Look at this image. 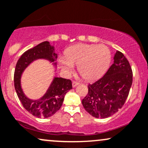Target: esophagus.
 I'll list each match as a JSON object with an SVG mask.
<instances>
[{"label": "esophagus", "instance_id": "34e87169", "mask_svg": "<svg viewBox=\"0 0 148 148\" xmlns=\"http://www.w3.org/2000/svg\"><path fill=\"white\" fill-rule=\"evenodd\" d=\"M79 84V83L78 82H76V81H74V82H72V86H73V87H75L76 86H77Z\"/></svg>", "mask_w": 148, "mask_h": 148}]
</instances>
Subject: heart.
<instances>
[{"instance_id":"obj_1","label":"heart","mask_w":148,"mask_h":148,"mask_svg":"<svg viewBox=\"0 0 148 148\" xmlns=\"http://www.w3.org/2000/svg\"><path fill=\"white\" fill-rule=\"evenodd\" d=\"M111 55L104 45L78 44L66 50L65 58L60 59V64L66 72H71L74 66L86 80H95L105 72L110 64Z\"/></svg>"}]
</instances>
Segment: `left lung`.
Wrapping results in <instances>:
<instances>
[{
  "mask_svg": "<svg viewBox=\"0 0 148 148\" xmlns=\"http://www.w3.org/2000/svg\"><path fill=\"white\" fill-rule=\"evenodd\" d=\"M114 63L96 82L88 85V92L82 100L84 109L95 118L109 117L124 105L133 82V71L129 60L116 51Z\"/></svg>",
  "mask_w": 148,
  "mask_h": 148,
  "instance_id": "1",
  "label": "left lung"
}]
</instances>
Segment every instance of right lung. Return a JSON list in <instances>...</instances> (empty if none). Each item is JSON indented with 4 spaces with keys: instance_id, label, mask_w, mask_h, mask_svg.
Segmentation results:
<instances>
[{
    "instance_id": "1",
    "label": "right lung",
    "mask_w": 148,
    "mask_h": 148,
    "mask_svg": "<svg viewBox=\"0 0 148 148\" xmlns=\"http://www.w3.org/2000/svg\"><path fill=\"white\" fill-rule=\"evenodd\" d=\"M57 58L54 48L50 46L49 42L44 41L24 52L16 64L14 74L16 92L25 110L36 117H50L60 109L64 95L72 88L71 81L56 77L43 97L38 100H33L26 97L22 91L20 84L21 75L25 68L35 60L43 58L54 62Z\"/></svg>"
}]
</instances>
